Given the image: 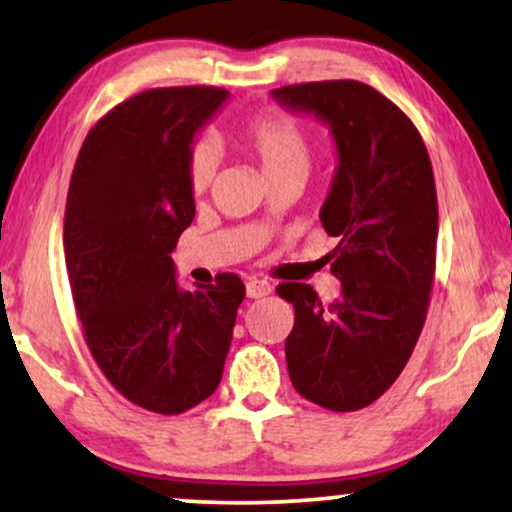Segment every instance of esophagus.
I'll use <instances>...</instances> for the list:
<instances>
[{"label":"esophagus","instance_id":"obj_1","mask_svg":"<svg viewBox=\"0 0 512 512\" xmlns=\"http://www.w3.org/2000/svg\"><path fill=\"white\" fill-rule=\"evenodd\" d=\"M272 284L265 282V279H249L247 282V296L249 298H265L270 296Z\"/></svg>","mask_w":512,"mask_h":512}]
</instances>
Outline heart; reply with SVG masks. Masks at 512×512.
Returning a JSON list of instances; mask_svg holds the SVG:
<instances>
[{
	"mask_svg": "<svg viewBox=\"0 0 512 512\" xmlns=\"http://www.w3.org/2000/svg\"><path fill=\"white\" fill-rule=\"evenodd\" d=\"M235 139L261 163L270 181L282 177L305 179L312 167V137L296 118L282 111H258L235 128ZM219 170V153L212 144L198 142L186 153V181L191 193L209 191Z\"/></svg>",
	"mask_w": 512,
	"mask_h": 512,
	"instance_id": "obj_1",
	"label": "heart"
}]
</instances>
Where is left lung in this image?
<instances>
[{
    "instance_id": "1",
    "label": "left lung",
    "mask_w": 512,
    "mask_h": 512,
    "mask_svg": "<svg viewBox=\"0 0 512 512\" xmlns=\"http://www.w3.org/2000/svg\"><path fill=\"white\" fill-rule=\"evenodd\" d=\"M272 95L326 121L338 144L321 226L338 237L328 261L342 296L326 305L310 284L277 286L296 310L286 366L307 401L354 412L403 373L429 312L438 240L431 160L408 114L366 83H293Z\"/></svg>"
}]
</instances>
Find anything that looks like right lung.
I'll list each match as a JSON object with an SVG mask.
<instances>
[{
    "mask_svg": "<svg viewBox=\"0 0 512 512\" xmlns=\"http://www.w3.org/2000/svg\"><path fill=\"white\" fill-rule=\"evenodd\" d=\"M228 93L151 88L83 139L65 207V261L83 338L118 394L181 415L216 391L244 300L240 277L179 291L172 249L195 216L186 153Z\"/></svg>",
    "mask_w": 512,
    "mask_h": 512,
    "instance_id": "1",
    "label": "right lung"
}]
</instances>
